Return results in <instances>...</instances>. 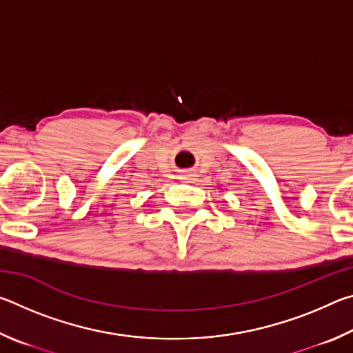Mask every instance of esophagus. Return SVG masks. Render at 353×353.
<instances>
[{
	"label": "esophagus",
	"instance_id": "1",
	"mask_svg": "<svg viewBox=\"0 0 353 353\" xmlns=\"http://www.w3.org/2000/svg\"><path fill=\"white\" fill-rule=\"evenodd\" d=\"M194 172H191V171H187V172H182L181 174V179L182 181H185V182H191V181H194Z\"/></svg>",
	"mask_w": 353,
	"mask_h": 353
}]
</instances>
